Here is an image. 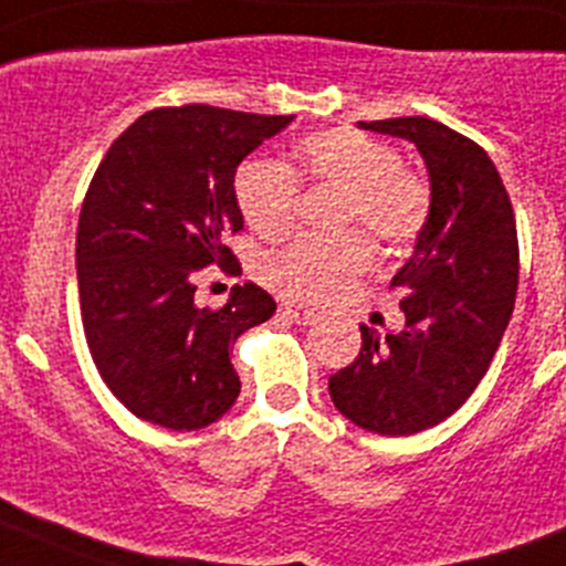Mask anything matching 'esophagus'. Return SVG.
Instances as JSON below:
<instances>
[{"mask_svg": "<svg viewBox=\"0 0 566 566\" xmlns=\"http://www.w3.org/2000/svg\"><path fill=\"white\" fill-rule=\"evenodd\" d=\"M280 314L286 316V319L297 322V325H314V322L319 319V314H316L314 308H305V305H294V303L283 305V308H280Z\"/></svg>", "mask_w": 566, "mask_h": 566, "instance_id": "1", "label": "esophagus"}]
</instances>
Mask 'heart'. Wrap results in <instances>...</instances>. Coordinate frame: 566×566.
<instances>
[{"label":"heart","instance_id":"b5f03b06","mask_svg":"<svg viewBox=\"0 0 566 566\" xmlns=\"http://www.w3.org/2000/svg\"><path fill=\"white\" fill-rule=\"evenodd\" d=\"M294 155L297 171L266 158L244 160L235 171L241 217L263 239H283L292 230L297 177L342 188L338 222H360L384 244H406L422 230L430 193L413 171L402 169L389 144L353 127H331L300 138ZM369 263L373 247L360 233L300 235L263 261V277L286 297L325 303L367 272Z\"/></svg>","mask_w":566,"mask_h":566}]
</instances>
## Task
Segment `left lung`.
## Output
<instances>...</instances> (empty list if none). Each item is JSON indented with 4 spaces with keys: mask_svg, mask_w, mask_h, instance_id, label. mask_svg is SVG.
<instances>
[{
    "mask_svg": "<svg viewBox=\"0 0 566 566\" xmlns=\"http://www.w3.org/2000/svg\"><path fill=\"white\" fill-rule=\"evenodd\" d=\"M422 155L428 219L413 255L391 277L406 327L360 325V353L331 375L344 417L380 436H411L459 411L486 375L509 327L520 277L511 199L475 142L424 116L358 122Z\"/></svg>",
    "mask_w": 566,
    "mask_h": 566,
    "instance_id": "obj_1",
    "label": "left lung"
}]
</instances>
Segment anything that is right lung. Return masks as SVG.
<instances>
[{
  "instance_id": "right-lung-1",
  "label": "right lung",
  "mask_w": 566,
  "mask_h": 566,
  "mask_svg": "<svg viewBox=\"0 0 566 566\" xmlns=\"http://www.w3.org/2000/svg\"><path fill=\"white\" fill-rule=\"evenodd\" d=\"M211 105L158 107L107 149L77 228V286L91 358L138 419L199 430L230 411L241 380L230 344L274 314L255 283L199 308V269H239L241 160L292 125Z\"/></svg>"
}]
</instances>
